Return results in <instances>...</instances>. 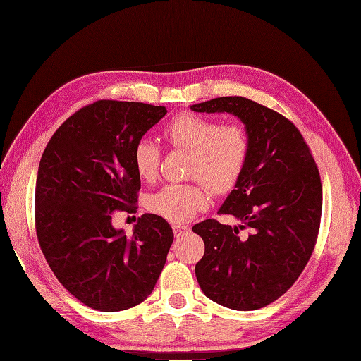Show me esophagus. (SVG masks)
Returning <instances> with one entry per match:
<instances>
[{"instance_id":"obj_1","label":"esophagus","mask_w":361,"mask_h":361,"mask_svg":"<svg viewBox=\"0 0 361 361\" xmlns=\"http://www.w3.org/2000/svg\"><path fill=\"white\" fill-rule=\"evenodd\" d=\"M188 226L187 224H174L173 226V231H174V235L176 237H180V235H183L185 233H188Z\"/></svg>"}]
</instances>
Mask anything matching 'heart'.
<instances>
[{"instance_id": "b5f03b06", "label": "heart", "mask_w": 361, "mask_h": 361, "mask_svg": "<svg viewBox=\"0 0 361 361\" xmlns=\"http://www.w3.org/2000/svg\"><path fill=\"white\" fill-rule=\"evenodd\" d=\"M163 133L171 146L192 152L188 176L200 180L161 187L149 196L147 207L168 221L183 223L209 206L207 186L215 193H228L235 187L247 165L250 141L239 126H221L212 118L192 113L176 116ZM132 159L135 171L142 180L155 179L160 149L152 140L141 138L133 147Z\"/></svg>"}]
</instances>
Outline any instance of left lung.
<instances>
[{
	"mask_svg": "<svg viewBox=\"0 0 361 361\" xmlns=\"http://www.w3.org/2000/svg\"><path fill=\"white\" fill-rule=\"evenodd\" d=\"M190 110L233 114L250 141L240 179L219 209L240 224L204 220L192 228L206 245L196 278L221 307L264 308L295 283L314 250L322 214L316 161L290 121L253 100L219 97ZM243 227L250 229L247 240L238 235Z\"/></svg>",
	"mask_w": 361,
	"mask_h": 361,
	"instance_id": "1",
	"label": "left lung"
}]
</instances>
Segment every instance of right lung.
I'll list each match as a JSON object with an SVG mask.
<instances>
[{"label": "right lung", "mask_w": 361, "mask_h": 361, "mask_svg": "<svg viewBox=\"0 0 361 361\" xmlns=\"http://www.w3.org/2000/svg\"><path fill=\"white\" fill-rule=\"evenodd\" d=\"M165 114V106L99 100L72 114L40 159L39 245L58 281L92 310L145 302L166 262L174 235L165 219L141 215L132 235L111 223L135 209L141 180L133 147Z\"/></svg>", "instance_id": "obj_1"}]
</instances>
